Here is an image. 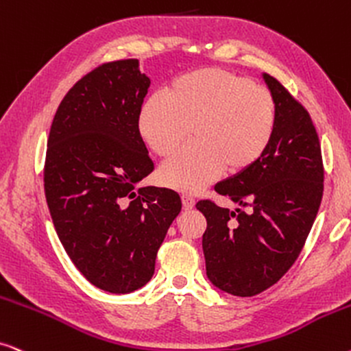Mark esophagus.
Segmentation results:
<instances>
[{"instance_id":"obj_1","label":"esophagus","mask_w":351,"mask_h":351,"mask_svg":"<svg viewBox=\"0 0 351 351\" xmlns=\"http://www.w3.org/2000/svg\"><path fill=\"white\" fill-rule=\"evenodd\" d=\"M182 204H184V209H192L195 206V198L192 195H182Z\"/></svg>"}]
</instances>
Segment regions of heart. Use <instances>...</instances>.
I'll list each match as a JSON object with an SVG mask.
<instances>
[{
	"label": "heart",
	"instance_id": "1",
	"mask_svg": "<svg viewBox=\"0 0 351 351\" xmlns=\"http://www.w3.org/2000/svg\"><path fill=\"white\" fill-rule=\"evenodd\" d=\"M140 135L159 156L176 153L192 129L193 145L159 171L166 186L197 193L224 169L242 174L265 156L276 129V101L266 86L221 67L184 74L148 98Z\"/></svg>",
	"mask_w": 351,
	"mask_h": 351
}]
</instances>
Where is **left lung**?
I'll return each instance as SVG.
<instances>
[{
    "instance_id": "left-lung-1",
    "label": "left lung",
    "mask_w": 351,
    "mask_h": 351,
    "mask_svg": "<svg viewBox=\"0 0 351 351\" xmlns=\"http://www.w3.org/2000/svg\"><path fill=\"white\" fill-rule=\"evenodd\" d=\"M265 80L276 101L269 147L252 169L215 186L252 211H230L213 199L197 203L208 224L203 234L208 279L235 297L265 292L293 266L324 192L321 143L311 116L279 80L269 74Z\"/></svg>"
}]
</instances>
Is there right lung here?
Segmentation results:
<instances>
[{
  "instance_id": "obj_1",
  "label": "right lung",
  "mask_w": 351,
  "mask_h": 351,
  "mask_svg": "<svg viewBox=\"0 0 351 351\" xmlns=\"http://www.w3.org/2000/svg\"><path fill=\"white\" fill-rule=\"evenodd\" d=\"M148 86L136 59L99 64L66 93L48 136L43 182L54 229L85 279L111 293L152 279L182 208L174 190L135 189L154 169L138 129Z\"/></svg>"
}]
</instances>
